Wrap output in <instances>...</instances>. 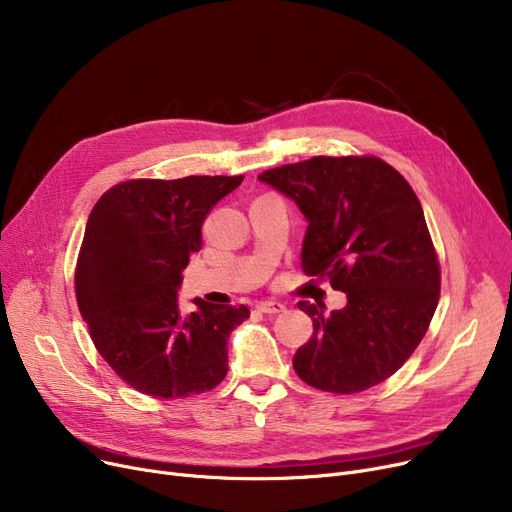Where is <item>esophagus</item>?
I'll use <instances>...</instances> for the list:
<instances>
[{
    "mask_svg": "<svg viewBox=\"0 0 512 512\" xmlns=\"http://www.w3.org/2000/svg\"><path fill=\"white\" fill-rule=\"evenodd\" d=\"M257 309H259L261 313L276 315V313H282V311H284V305L278 303V301H261V303L257 305Z\"/></svg>",
    "mask_w": 512,
    "mask_h": 512,
    "instance_id": "34e87169",
    "label": "esophagus"
}]
</instances>
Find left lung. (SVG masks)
Segmentation results:
<instances>
[{
	"instance_id": "1",
	"label": "left lung",
	"mask_w": 512,
	"mask_h": 512,
	"mask_svg": "<svg viewBox=\"0 0 512 512\" xmlns=\"http://www.w3.org/2000/svg\"><path fill=\"white\" fill-rule=\"evenodd\" d=\"M257 178L305 213L303 272L328 278L348 299L330 315L299 303L313 334L294 371L334 394L382 384L413 355L440 299L438 255L411 184L373 155H319Z\"/></svg>"
}]
</instances>
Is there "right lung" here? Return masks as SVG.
<instances>
[{"label":"right lung","instance_id":"obj_1","mask_svg":"<svg viewBox=\"0 0 512 512\" xmlns=\"http://www.w3.org/2000/svg\"><path fill=\"white\" fill-rule=\"evenodd\" d=\"M240 182L134 178L95 203L76 261V303L99 355L130 388L172 400L226 378L228 338L249 309L195 299L197 311L184 317L176 294L201 249L203 220Z\"/></svg>","mask_w":512,"mask_h":512}]
</instances>
